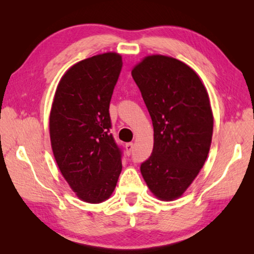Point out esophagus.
Returning <instances> with one entry per match:
<instances>
[{
    "mask_svg": "<svg viewBox=\"0 0 254 254\" xmlns=\"http://www.w3.org/2000/svg\"><path fill=\"white\" fill-rule=\"evenodd\" d=\"M126 149H127V156H130L133 151V143L132 142H128L126 144Z\"/></svg>",
    "mask_w": 254,
    "mask_h": 254,
    "instance_id": "1",
    "label": "esophagus"
}]
</instances>
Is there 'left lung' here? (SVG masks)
Wrapping results in <instances>:
<instances>
[{
	"mask_svg": "<svg viewBox=\"0 0 254 254\" xmlns=\"http://www.w3.org/2000/svg\"><path fill=\"white\" fill-rule=\"evenodd\" d=\"M131 74L153 126V150L141 174L158 199L175 200L208 156L214 126L208 93L192 68L168 56H147Z\"/></svg>",
	"mask_w": 254,
	"mask_h": 254,
	"instance_id": "8db88e82",
	"label": "left lung"
}]
</instances>
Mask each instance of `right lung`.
I'll return each instance as SVG.
<instances>
[{
  "label": "right lung",
  "mask_w": 254,
  "mask_h": 254,
  "mask_svg": "<svg viewBox=\"0 0 254 254\" xmlns=\"http://www.w3.org/2000/svg\"><path fill=\"white\" fill-rule=\"evenodd\" d=\"M122 56L100 54L72 65L60 78L49 117L51 149L77 197L110 198L122 170L121 150L110 133V102Z\"/></svg>",
  "instance_id": "add662e5"
}]
</instances>
